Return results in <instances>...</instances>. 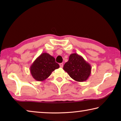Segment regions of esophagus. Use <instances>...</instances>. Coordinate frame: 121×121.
<instances>
[{"instance_id": "obj_1", "label": "esophagus", "mask_w": 121, "mask_h": 121, "mask_svg": "<svg viewBox=\"0 0 121 121\" xmlns=\"http://www.w3.org/2000/svg\"><path fill=\"white\" fill-rule=\"evenodd\" d=\"M60 65V67H61V68H62L63 66V64L62 63H60V65Z\"/></svg>"}]
</instances>
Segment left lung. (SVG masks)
Listing matches in <instances>:
<instances>
[{"instance_id":"1","label":"left lung","mask_w":121,"mask_h":121,"mask_svg":"<svg viewBox=\"0 0 121 121\" xmlns=\"http://www.w3.org/2000/svg\"><path fill=\"white\" fill-rule=\"evenodd\" d=\"M63 69L71 78L79 82L86 81L91 73V65L77 53L70 55Z\"/></svg>"}]
</instances>
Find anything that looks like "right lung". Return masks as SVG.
I'll return each mask as SVG.
<instances>
[{"instance_id":"right-lung-1","label":"right lung","mask_w":121,"mask_h":121,"mask_svg":"<svg viewBox=\"0 0 121 121\" xmlns=\"http://www.w3.org/2000/svg\"><path fill=\"white\" fill-rule=\"evenodd\" d=\"M56 59L48 53H42L30 67L32 77L37 81H43L50 76L53 71L59 68Z\"/></svg>"}]
</instances>
